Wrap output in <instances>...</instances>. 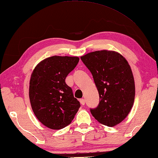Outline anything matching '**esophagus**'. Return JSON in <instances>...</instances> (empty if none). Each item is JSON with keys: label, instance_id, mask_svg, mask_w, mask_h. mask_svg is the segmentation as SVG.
Returning <instances> with one entry per match:
<instances>
[{"label": "esophagus", "instance_id": "obj_1", "mask_svg": "<svg viewBox=\"0 0 158 158\" xmlns=\"http://www.w3.org/2000/svg\"><path fill=\"white\" fill-rule=\"evenodd\" d=\"M79 102H80V104H81V105H84L85 104V99H79Z\"/></svg>", "mask_w": 158, "mask_h": 158}]
</instances>
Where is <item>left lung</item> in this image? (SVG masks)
Returning a JSON list of instances; mask_svg holds the SVG:
<instances>
[{
  "mask_svg": "<svg viewBox=\"0 0 158 158\" xmlns=\"http://www.w3.org/2000/svg\"><path fill=\"white\" fill-rule=\"evenodd\" d=\"M81 61L93 75L99 92V103L90 113L101 124H119L133 107L135 88L131 68L124 56L114 51L88 53Z\"/></svg>",
  "mask_w": 158,
  "mask_h": 158,
  "instance_id": "1",
  "label": "left lung"
}]
</instances>
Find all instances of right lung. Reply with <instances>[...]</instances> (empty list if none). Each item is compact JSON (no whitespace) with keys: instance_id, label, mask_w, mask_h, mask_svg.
Listing matches in <instances>:
<instances>
[{"instance_id":"1","label":"right lung","mask_w":158,"mask_h":158,"mask_svg":"<svg viewBox=\"0 0 158 158\" xmlns=\"http://www.w3.org/2000/svg\"><path fill=\"white\" fill-rule=\"evenodd\" d=\"M77 56H53L43 60L31 73L29 97L40 122L59 130L69 125L81 106L65 78L79 63Z\"/></svg>"}]
</instances>
